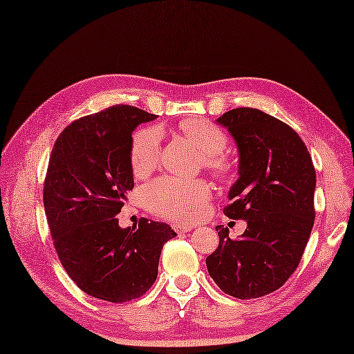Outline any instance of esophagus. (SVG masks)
<instances>
[{"instance_id": "obj_1", "label": "esophagus", "mask_w": 354, "mask_h": 354, "mask_svg": "<svg viewBox=\"0 0 354 354\" xmlns=\"http://www.w3.org/2000/svg\"><path fill=\"white\" fill-rule=\"evenodd\" d=\"M173 230H175L178 234H184V232H190L192 227L190 225H183V223H175L173 225Z\"/></svg>"}]
</instances>
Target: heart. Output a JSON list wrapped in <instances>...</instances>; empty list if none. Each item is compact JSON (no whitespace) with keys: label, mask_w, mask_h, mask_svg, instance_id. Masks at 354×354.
I'll return each mask as SVG.
<instances>
[{"label":"heart","mask_w":354,"mask_h":354,"mask_svg":"<svg viewBox=\"0 0 354 354\" xmlns=\"http://www.w3.org/2000/svg\"><path fill=\"white\" fill-rule=\"evenodd\" d=\"M187 138L192 140L204 152L205 165L216 175L227 176L231 171V161L225 155L228 137L221 127L193 118L179 123ZM161 133L156 127H146L135 133L131 149V164L135 176H146L160 162ZM142 202L146 207L171 221H193L202 213L209 199V187L199 179H179L164 176L142 189Z\"/></svg>","instance_id":"1"}]
</instances>
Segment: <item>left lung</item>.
I'll list each match as a JSON object with an SVG mask.
<instances>
[{
  "instance_id": "obj_1",
  "label": "left lung",
  "mask_w": 354,
  "mask_h": 354,
  "mask_svg": "<svg viewBox=\"0 0 354 354\" xmlns=\"http://www.w3.org/2000/svg\"><path fill=\"white\" fill-rule=\"evenodd\" d=\"M216 123L239 150V179L223 213L246 221V230L232 240L217 225L219 246L207 269L228 295L259 298L281 288L298 268L313 228L317 175L299 135L266 112L236 108Z\"/></svg>"
}]
</instances>
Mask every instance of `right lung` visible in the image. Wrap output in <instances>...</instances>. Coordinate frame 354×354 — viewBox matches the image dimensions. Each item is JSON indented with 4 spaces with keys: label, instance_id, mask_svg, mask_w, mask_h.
I'll return each mask as SVG.
<instances>
[{
    "label": "right lung",
    "instance_id": "obj_1",
    "mask_svg": "<svg viewBox=\"0 0 354 354\" xmlns=\"http://www.w3.org/2000/svg\"><path fill=\"white\" fill-rule=\"evenodd\" d=\"M155 118L115 104L66 126L51 150L44 208L57 257L79 289L109 303L145 295L176 236L164 222L122 228L115 217L133 189L132 132Z\"/></svg>",
    "mask_w": 354,
    "mask_h": 354
}]
</instances>
